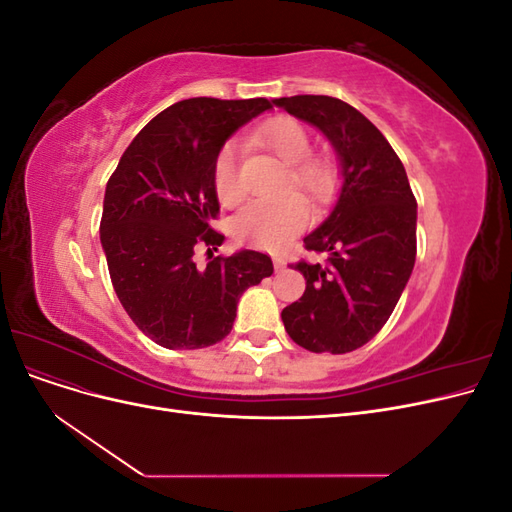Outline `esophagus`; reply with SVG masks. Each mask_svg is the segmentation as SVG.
<instances>
[{"label":"esophagus","instance_id":"1","mask_svg":"<svg viewBox=\"0 0 512 512\" xmlns=\"http://www.w3.org/2000/svg\"><path fill=\"white\" fill-rule=\"evenodd\" d=\"M273 267H275V271H284L286 269V260L280 258V256H275L273 258Z\"/></svg>","mask_w":512,"mask_h":512}]
</instances>
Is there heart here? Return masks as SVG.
Listing matches in <instances>:
<instances>
[{
    "mask_svg": "<svg viewBox=\"0 0 512 512\" xmlns=\"http://www.w3.org/2000/svg\"><path fill=\"white\" fill-rule=\"evenodd\" d=\"M254 138L271 149L277 158L290 166L288 177L294 188L309 198L324 203L335 194L339 170L331 158L309 156L312 138L299 121L282 117L262 126ZM213 185L220 203L235 205L243 196L241 179V147L228 141L213 164ZM309 222V209L299 196L256 198L247 203L232 220V232L243 243L260 250H280Z\"/></svg>",
    "mask_w": 512,
    "mask_h": 512,
    "instance_id": "1",
    "label": "heart"
}]
</instances>
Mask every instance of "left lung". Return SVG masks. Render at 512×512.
Segmentation results:
<instances>
[{
    "label": "left lung",
    "instance_id": "obj_1",
    "mask_svg": "<svg viewBox=\"0 0 512 512\" xmlns=\"http://www.w3.org/2000/svg\"><path fill=\"white\" fill-rule=\"evenodd\" d=\"M273 104L316 126L342 166L331 215L303 239L307 250L327 254V262L294 265L305 277V292L284 307V327L309 352L346 354L384 327L410 280L416 198L389 141L354 106L331 96L277 98Z\"/></svg>",
    "mask_w": 512,
    "mask_h": 512
}]
</instances>
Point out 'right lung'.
I'll list each match as a JSON object with an SVG mask.
<instances>
[{"label": "right lung", "mask_w": 512, "mask_h": 512, "mask_svg": "<svg viewBox=\"0 0 512 512\" xmlns=\"http://www.w3.org/2000/svg\"><path fill=\"white\" fill-rule=\"evenodd\" d=\"M271 108L265 98L181 100L136 134L106 183L100 241L117 297L158 346L194 350L222 342L241 294L273 273L267 254L213 256L205 270L193 252H218L211 228L220 203L213 164L228 138Z\"/></svg>", "instance_id": "add662e5"}]
</instances>
